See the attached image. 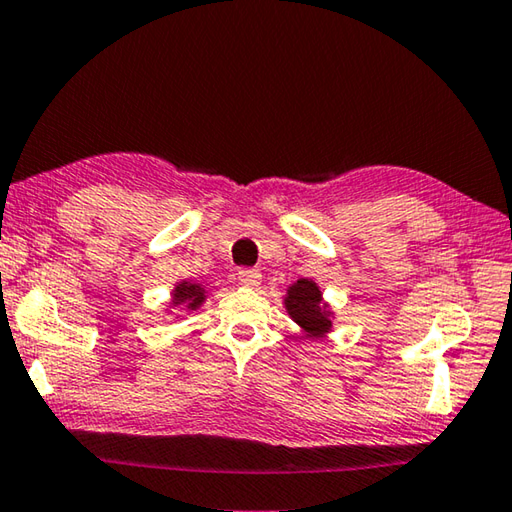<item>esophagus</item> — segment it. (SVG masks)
Listing matches in <instances>:
<instances>
[{
  "label": "esophagus",
  "mask_w": 512,
  "mask_h": 512,
  "mask_svg": "<svg viewBox=\"0 0 512 512\" xmlns=\"http://www.w3.org/2000/svg\"><path fill=\"white\" fill-rule=\"evenodd\" d=\"M237 277H239V284H244L248 288H257L259 282H262V273L255 271V268H241Z\"/></svg>",
  "instance_id": "esophagus-1"
}]
</instances>
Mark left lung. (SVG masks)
Wrapping results in <instances>:
<instances>
[{
	"label": "left lung",
	"instance_id": "1",
	"mask_svg": "<svg viewBox=\"0 0 512 512\" xmlns=\"http://www.w3.org/2000/svg\"><path fill=\"white\" fill-rule=\"evenodd\" d=\"M284 309L306 338L320 340L327 338L333 331V313L331 304L324 300L322 288L318 282L309 280V277H300L286 288L284 295Z\"/></svg>",
	"mask_w": 512,
	"mask_h": 512
}]
</instances>
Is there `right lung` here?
<instances>
[{"label":"right lung","instance_id":"obj_1","mask_svg":"<svg viewBox=\"0 0 512 512\" xmlns=\"http://www.w3.org/2000/svg\"><path fill=\"white\" fill-rule=\"evenodd\" d=\"M206 300H208V291L199 280H179L172 288L165 313H172V309L192 313L201 309ZM176 318H179V315H176Z\"/></svg>","mask_w":512,"mask_h":512}]
</instances>
